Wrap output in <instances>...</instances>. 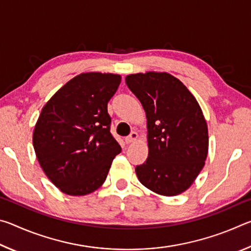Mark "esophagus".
I'll return each mask as SVG.
<instances>
[{
	"instance_id": "obj_1",
	"label": "esophagus",
	"mask_w": 251,
	"mask_h": 251,
	"mask_svg": "<svg viewBox=\"0 0 251 251\" xmlns=\"http://www.w3.org/2000/svg\"><path fill=\"white\" fill-rule=\"evenodd\" d=\"M137 137H138V134L136 133V131H131V133L125 138V142H126L127 144H130V143L135 142L136 139H137Z\"/></svg>"
}]
</instances>
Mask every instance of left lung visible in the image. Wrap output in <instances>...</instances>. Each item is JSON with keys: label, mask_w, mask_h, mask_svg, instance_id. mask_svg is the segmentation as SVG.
<instances>
[{"label": "left lung", "mask_w": 251, "mask_h": 251, "mask_svg": "<svg viewBox=\"0 0 251 251\" xmlns=\"http://www.w3.org/2000/svg\"><path fill=\"white\" fill-rule=\"evenodd\" d=\"M147 117L148 157L136 166L139 181L156 194L188 189L205 165L208 128L197 100L179 79L148 72L126 76Z\"/></svg>", "instance_id": "8db88e82"}]
</instances>
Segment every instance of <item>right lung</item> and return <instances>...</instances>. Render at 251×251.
Returning a JSON list of instances; mask_svg holds the SVG:
<instances>
[{
  "label": "right lung",
  "mask_w": 251,
  "mask_h": 251,
  "mask_svg": "<svg viewBox=\"0 0 251 251\" xmlns=\"http://www.w3.org/2000/svg\"><path fill=\"white\" fill-rule=\"evenodd\" d=\"M121 79L109 73L77 75L42 109L34 151L45 175L64 194L83 196L96 190L122 151L110 133L107 112Z\"/></svg>",
  "instance_id": "1"
}]
</instances>
